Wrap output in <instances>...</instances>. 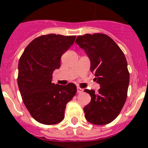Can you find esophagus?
I'll use <instances>...</instances> for the list:
<instances>
[{
    "mask_svg": "<svg viewBox=\"0 0 148 148\" xmlns=\"http://www.w3.org/2000/svg\"><path fill=\"white\" fill-rule=\"evenodd\" d=\"M82 92H83V89L80 88L79 87H77V92L78 93H82Z\"/></svg>",
    "mask_w": 148,
    "mask_h": 148,
    "instance_id": "esophagus-1",
    "label": "esophagus"
}]
</instances>
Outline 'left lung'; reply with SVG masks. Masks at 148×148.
Instances as JSON below:
<instances>
[{
    "instance_id": "1",
    "label": "left lung",
    "mask_w": 148,
    "mask_h": 148,
    "mask_svg": "<svg viewBox=\"0 0 148 148\" xmlns=\"http://www.w3.org/2000/svg\"><path fill=\"white\" fill-rule=\"evenodd\" d=\"M75 43L85 51L90 60V71L100 84L99 92L85 89L91 101L84 108L89 122L104 125L119 116L127 95L130 74L127 63L114 40L105 34L79 35Z\"/></svg>"
}]
</instances>
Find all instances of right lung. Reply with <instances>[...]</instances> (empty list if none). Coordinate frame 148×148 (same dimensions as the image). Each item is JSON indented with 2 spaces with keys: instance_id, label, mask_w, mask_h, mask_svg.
Returning a JSON list of instances; mask_svg holds the SVG:
<instances>
[{
  "instance_id": "1",
  "label": "right lung",
  "mask_w": 148,
  "mask_h": 148,
  "mask_svg": "<svg viewBox=\"0 0 148 148\" xmlns=\"http://www.w3.org/2000/svg\"><path fill=\"white\" fill-rule=\"evenodd\" d=\"M76 36L49 34L29 43L18 62V84L26 108L32 118L44 125H56L64 118L66 105L75 95L76 86L52 83L61 57Z\"/></svg>"
}]
</instances>
